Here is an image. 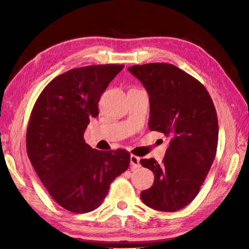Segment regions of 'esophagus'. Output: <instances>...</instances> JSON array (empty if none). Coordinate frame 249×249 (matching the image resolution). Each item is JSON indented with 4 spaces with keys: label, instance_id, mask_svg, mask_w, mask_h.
Returning a JSON list of instances; mask_svg holds the SVG:
<instances>
[{
    "label": "esophagus",
    "instance_id": "34e87169",
    "mask_svg": "<svg viewBox=\"0 0 249 249\" xmlns=\"http://www.w3.org/2000/svg\"><path fill=\"white\" fill-rule=\"evenodd\" d=\"M131 166L133 168H138L140 167V158L135 156V155H132L131 156Z\"/></svg>",
    "mask_w": 249,
    "mask_h": 249
}]
</instances>
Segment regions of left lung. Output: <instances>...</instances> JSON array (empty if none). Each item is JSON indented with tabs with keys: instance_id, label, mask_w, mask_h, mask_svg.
Here are the masks:
<instances>
[{
	"instance_id": "1",
	"label": "left lung",
	"mask_w": 249,
	"mask_h": 249,
	"mask_svg": "<svg viewBox=\"0 0 249 249\" xmlns=\"http://www.w3.org/2000/svg\"><path fill=\"white\" fill-rule=\"evenodd\" d=\"M150 98L149 128L170 137L161 164L140 163L154 173L153 185L141 193L143 203L157 211H179L196 196L215 159L218 118L202 83L166 63L129 67Z\"/></svg>"
}]
</instances>
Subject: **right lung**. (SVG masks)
<instances>
[{
    "label": "right lung",
    "mask_w": 249,
    "mask_h": 249,
    "mask_svg": "<svg viewBox=\"0 0 249 249\" xmlns=\"http://www.w3.org/2000/svg\"><path fill=\"white\" fill-rule=\"evenodd\" d=\"M124 67L70 70L50 82L33 106L26 133L29 160L52 197L70 212L97 209L129 165L127 151H98L84 140L102 93Z\"/></svg>",
    "instance_id": "obj_1"
}]
</instances>
